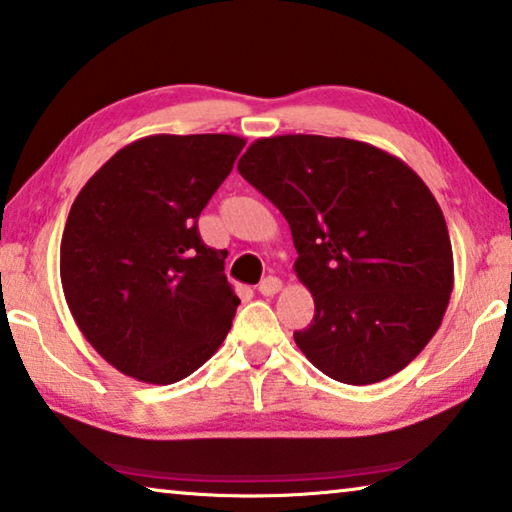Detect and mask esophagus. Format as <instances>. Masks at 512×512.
<instances>
[{
	"label": "esophagus",
	"instance_id": "1",
	"mask_svg": "<svg viewBox=\"0 0 512 512\" xmlns=\"http://www.w3.org/2000/svg\"><path fill=\"white\" fill-rule=\"evenodd\" d=\"M280 289H282V280H280V277H273V275H268L266 280H262V284L257 287V291L262 293V296H275V293Z\"/></svg>",
	"mask_w": 512,
	"mask_h": 512
}]
</instances>
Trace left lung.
Listing matches in <instances>:
<instances>
[{
  "label": "left lung",
  "instance_id": "left-lung-1",
  "mask_svg": "<svg viewBox=\"0 0 512 512\" xmlns=\"http://www.w3.org/2000/svg\"><path fill=\"white\" fill-rule=\"evenodd\" d=\"M287 219L314 320L302 354L343 384H377L418 357L443 323L454 255L443 210L409 164L323 135L262 137L237 164Z\"/></svg>",
  "mask_w": 512,
  "mask_h": 512
}]
</instances>
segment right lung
Here are the masks:
<instances>
[{
	"mask_svg": "<svg viewBox=\"0 0 512 512\" xmlns=\"http://www.w3.org/2000/svg\"><path fill=\"white\" fill-rule=\"evenodd\" d=\"M246 146L237 135H149L119 149L76 196L60 282L85 339L144 384L185 379L219 350L239 298L225 250L198 216Z\"/></svg>",
	"mask_w": 512,
	"mask_h": 512,
	"instance_id": "obj_1",
	"label": "right lung"
}]
</instances>
